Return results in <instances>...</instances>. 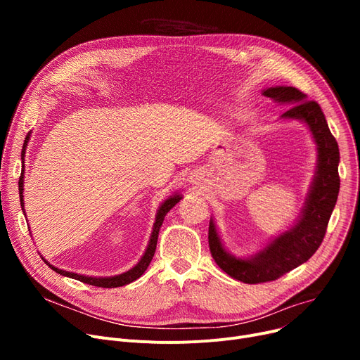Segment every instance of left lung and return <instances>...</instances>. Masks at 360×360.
<instances>
[{"instance_id":"8db88e82","label":"left lung","mask_w":360,"mask_h":360,"mask_svg":"<svg viewBox=\"0 0 360 360\" xmlns=\"http://www.w3.org/2000/svg\"><path fill=\"white\" fill-rule=\"evenodd\" d=\"M262 94L277 103L292 105L281 115L283 120H300L309 127L318 150V163L299 220L251 258H236L226 251L214 221L210 220L209 247L216 264L226 274L250 285L277 280L315 254L326 236L340 190L338 146L319 105L307 101V94L296 87L276 86Z\"/></svg>"}]
</instances>
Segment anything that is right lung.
Wrapping results in <instances>:
<instances>
[{"label":"right lung","mask_w":360,"mask_h":360,"mask_svg":"<svg viewBox=\"0 0 360 360\" xmlns=\"http://www.w3.org/2000/svg\"><path fill=\"white\" fill-rule=\"evenodd\" d=\"M29 136L30 132L26 136V140H25V144H23V150H22V160L25 163V153H26V146H27V141H29ZM23 178H25V166H23V170H22V175L20 178H18V193H20V204H22V210L25 213V202H23ZM181 195L176 193L174 194L172 197H169L167 200H165L162 202V205L159 207L158 210V214H156V221H155V226H153V232H151V236H150V242L147 245V250L144 252V255L141 257V259L139 261V264H136L134 267H132L131 270H128L127 273H122V274H118V276H112V277H89V276H82V274H75V273H70V271H65V270H60L56 269L53 266H51V264L48 261H45L46 264H49V267L56 271L61 276H65V277H70V278H75L79 281H83V283H87V285H91V286H98V288H106V289H110V288H120V286H125L128 285V283L137 280L139 277H141L144 274V271L147 270L148 264L151 261V258H153L155 255V251H156V245H158V236H159V231H160V226L165 220V216L167 214V212L172 209V207L175 204H178L181 201Z\"/></svg>","instance_id":"add662e5"}]
</instances>
